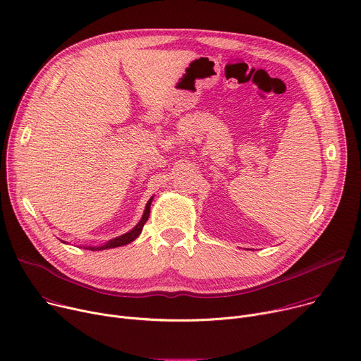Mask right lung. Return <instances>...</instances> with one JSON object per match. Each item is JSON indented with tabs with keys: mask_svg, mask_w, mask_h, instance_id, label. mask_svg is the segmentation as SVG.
I'll return each instance as SVG.
<instances>
[{
	"mask_svg": "<svg viewBox=\"0 0 361 361\" xmlns=\"http://www.w3.org/2000/svg\"><path fill=\"white\" fill-rule=\"evenodd\" d=\"M152 199H154V197H151V199L148 200V203L145 204L144 214H142L141 220L138 221V224H137L134 228H130L129 232H126V233H123V235H121V236H118V238H114V239L108 240L106 243H104V245H101V246H83V249H87V250H105V249H112V247L123 246V245H128V243H130V242H134V240L141 235L142 227H144V224L147 223V220H148V217H149V210H151ZM61 242H63V240H61ZM64 243H66V242H64Z\"/></svg>",
	"mask_w": 361,
	"mask_h": 361,
	"instance_id": "obj_1",
	"label": "right lung"
}]
</instances>
